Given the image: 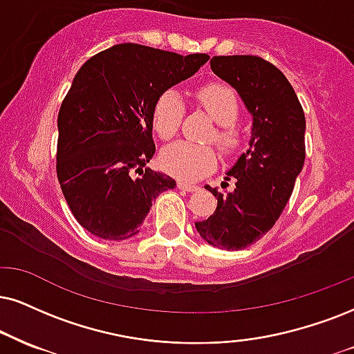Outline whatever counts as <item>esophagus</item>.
Listing matches in <instances>:
<instances>
[{
    "instance_id": "obj_1",
    "label": "esophagus",
    "mask_w": 354,
    "mask_h": 354,
    "mask_svg": "<svg viewBox=\"0 0 354 354\" xmlns=\"http://www.w3.org/2000/svg\"><path fill=\"white\" fill-rule=\"evenodd\" d=\"M177 187H178V189H180V190H184V192H195V190L198 189L197 185L187 184V182H182V180L177 182Z\"/></svg>"
}]
</instances>
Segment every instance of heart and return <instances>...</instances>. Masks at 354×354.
<instances>
[{"mask_svg": "<svg viewBox=\"0 0 354 354\" xmlns=\"http://www.w3.org/2000/svg\"><path fill=\"white\" fill-rule=\"evenodd\" d=\"M197 100L218 124V129L213 134L216 146L225 152L236 149L239 136L233 124L238 120L239 106L234 91L226 85L210 84L197 91ZM182 116L184 102L178 91L165 90L152 108V128L162 141H169L176 136ZM160 165L170 176L182 180H197L215 169L216 156L210 146L182 141L165 147L160 154Z\"/></svg>", "mask_w": 354, "mask_h": 354, "instance_id": "heart-1", "label": "heart"}]
</instances>
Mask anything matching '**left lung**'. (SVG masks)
<instances>
[{"instance_id": "obj_1", "label": "left lung", "mask_w": 354, "mask_h": 354, "mask_svg": "<svg viewBox=\"0 0 354 354\" xmlns=\"http://www.w3.org/2000/svg\"><path fill=\"white\" fill-rule=\"evenodd\" d=\"M210 67L238 91L252 128L250 147L228 172L234 189L221 194L207 185L216 210L195 228L212 246L238 251L263 238L289 202L305 160V115L289 80L268 60L216 55Z\"/></svg>"}]
</instances>
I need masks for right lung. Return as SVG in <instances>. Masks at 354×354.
Returning a JSON list of instances; mask_svg holds the SVG:
<instances>
[{"mask_svg":"<svg viewBox=\"0 0 354 354\" xmlns=\"http://www.w3.org/2000/svg\"><path fill=\"white\" fill-rule=\"evenodd\" d=\"M208 59L118 44L77 72L57 118V177L73 216L91 234L134 236L152 202L176 187L172 177L144 167L156 152L152 108Z\"/></svg>","mask_w":354,"mask_h":354,"instance_id":"right-lung-1","label":"right lung"}]
</instances>
